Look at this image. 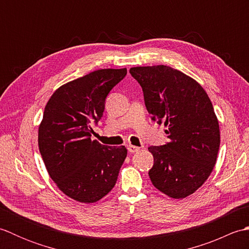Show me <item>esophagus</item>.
<instances>
[{
  "label": "esophagus",
  "instance_id": "1",
  "mask_svg": "<svg viewBox=\"0 0 249 249\" xmlns=\"http://www.w3.org/2000/svg\"><path fill=\"white\" fill-rule=\"evenodd\" d=\"M127 149H128L129 153H136V152H138L140 150V147L135 146V145H128Z\"/></svg>",
  "mask_w": 249,
  "mask_h": 249
}]
</instances>
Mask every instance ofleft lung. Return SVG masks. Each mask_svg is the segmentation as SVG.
I'll list each match as a JSON object with an SVG mask.
<instances>
[{
  "label": "left lung",
  "instance_id": "left-lung-1",
  "mask_svg": "<svg viewBox=\"0 0 249 249\" xmlns=\"http://www.w3.org/2000/svg\"><path fill=\"white\" fill-rule=\"evenodd\" d=\"M142 88L153 121L167 127V144L150 146L154 165L153 185L174 199L194 194L208 179L216 163L220 133L208 94L182 71L166 65L130 68Z\"/></svg>",
  "mask_w": 249,
  "mask_h": 249
}]
</instances>
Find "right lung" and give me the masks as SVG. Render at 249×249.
Segmentation results:
<instances>
[{
	"mask_svg": "<svg viewBox=\"0 0 249 249\" xmlns=\"http://www.w3.org/2000/svg\"><path fill=\"white\" fill-rule=\"evenodd\" d=\"M127 70H98L63 84L47 103L38 128V146L56 186L68 197L93 203L114 187L127 150L91 140L92 124L106 97Z\"/></svg>",
	"mask_w": 249,
	"mask_h": 249,
	"instance_id": "1",
	"label": "right lung"
}]
</instances>
